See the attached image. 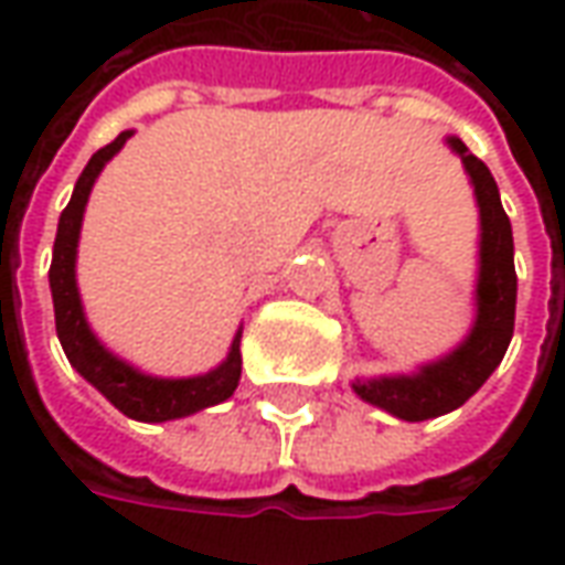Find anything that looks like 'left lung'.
<instances>
[{
  "label": "left lung",
  "instance_id": "8db88e82",
  "mask_svg": "<svg viewBox=\"0 0 565 565\" xmlns=\"http://www.w3.org/2000/svg\"><path fill=\"white\" fill-rule=\"evenodd\" d=\"M448 145L454 153H460L481 211V269L475 290L478 318L457 351H450L436 363H426L415 375L354 381V393L360 399L379 405L399 420H429L460 408L502 363L514 332L518 275L509 214L499 202V186L484 162L454 136Z\"/></svg>",
  "mask_w": 565,
  "mask_h": 565
}]
</instances>
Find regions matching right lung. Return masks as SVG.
Wrapping results in <instances>:
<instances>
[{"label": "right lung", "instance_id": "add662e5", "mask_svg": "<svg viewBox=\"0 0 565 565\" xmlns=\"http://www.w3.org/2000/svg\"><path fill=\"white\" fill-rule=\"evenodd\" d=\"M129 136H132L129 129L120 132L111 145L96 150L90 162L84 166L78 184H75V193H72L68 205L60 214L54 259H51L47 278H51V296H54L56 335H60V344L66 351L68 363L78 369L81 375L90 381L93 387L103 393L117 412H124L132 420H145V424H162V420H174V417L202 412V408L233 396V391L238 387V379H242V351H238L242 330L235 332L230 356L217 369H211L205 375H196V379H153V375H145L139 369L124 363L111 351H105L99 339L87 327L84 308H81L78 284H75V254H78L84 205H87L93 181L99 178L103 166L127 145Z\"/></svg>", "mask_w": 565, "mask_h": 565}]
</instances>
